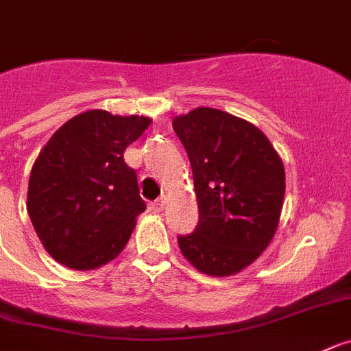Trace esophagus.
Returning a JSON list of instances; mask_svg holds the SVG:
<instances>
[{
    "label": "esophagus",
    "instance_id": "esophagus-1",
    "mask_svg": "<svg viewBox=\"0 0 351 351\" xmlns=\"http://www.w3.org/2000/svg\"><path fill=\"white\" fill-rule=\"evenodd\" d=\"M163 207H165V197L158 198V200H154L153 204H151V208H153L154 212H162Z\"/></svg>",
    "mask_w": 351,
    "mask_h": 351
}]
</instances>
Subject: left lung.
<instances>
[{
    "label": "left lung",
    "instance_id": "1",
    "mask_svg": "<svg viewBox=\"0 0 351 351\" xmlns=\"http://www.w3.org/2000/svg\"><path fill=\"white\" fill-rule=\"evenodd\" d=\"M188 153L198 224L179 234L182 256L198 271L230 276L269 245L280 219L285 172L268 137L249 121L197 108L172 121Z\"/></svg>",
    "mask_w": 351,
    "mask_h": 351
}]
</instances>
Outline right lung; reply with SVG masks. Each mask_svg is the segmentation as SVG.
Returning a JSON list of instances; mask_svg holds the SVG:
<instances>
[{
	"instance_id": "1",
	"label": "right lung",
	"mask_w": 351,
	"mask_h": 351,
	"mask_svg": "<svg viewBox=\"0 0 351 351\" xmlns=\"http://www.w3.org/2000/svg\"><path fill=\"white\" fill-rule=\"evenodd\" d=\"M149 123L92 109L66 121L41 149L29 178L27 212L56 261L85 271L125 249L146 204L123 153Z\"/></svg>"
}]
</instances>
